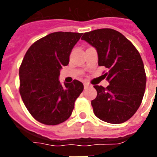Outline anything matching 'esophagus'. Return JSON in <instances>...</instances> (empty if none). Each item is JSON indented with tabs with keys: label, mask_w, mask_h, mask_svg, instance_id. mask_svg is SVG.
<instances>
[{
	"label": "esophagus",
	"mask_w": 157,
	"mask_h": 157,
	"mask_svg": "<svg viewBox=\"0 0 157 157\" xmlns=\"http://www.w3.org/2000/svg\"><path fill=\"white\" fill-rule=\"evenodd\" d=\"M90 86H91L89 83H87V82H85V83H84V87H85V89L88 88V87H90Z\"/></svg>",
	"instance_id": "1"
}]
</instances>
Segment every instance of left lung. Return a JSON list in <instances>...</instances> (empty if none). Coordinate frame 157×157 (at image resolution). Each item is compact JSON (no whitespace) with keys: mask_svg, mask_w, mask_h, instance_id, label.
<instances>
[{"mask_svg":"<svg viewBox=\"0 0 157 157\" xmlns=\"http://www.w3.org/2000/svg\"><path fill=\"white\" fill-rule=\"evenodd\" d=\"M86 40L97 50L98 66L108 70L109 86H94L97 97L91 101L94 113L111 124H121L139 109L146 88L147 77L139 51L121 33L102 28L86 33Z\"/></svg>","mask_w":157,"mask_h":157,"instance_id":"8db88e82","label":"left lung"}]
</instances>
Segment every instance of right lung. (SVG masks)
<instances>
[{
  "label": "right lung",
  "instance_id": "obj_1",
  "mask_svg": "<svg viewBox=\"0 0 157 157\" xmlns=\"http://www.w3.org/2000/svg\"><path fill=\"white\" fill-rule=\"evenodd\" d=\"M82 33L57 32L36 40L19 68V92L30 114L40 123L55 125L67 120L84 90L77 80L60 84L62 67L69 63L71 50Z\"/></svg>",
  "mask_w": 157,
  "mask_h": 157
}]
</instances>
